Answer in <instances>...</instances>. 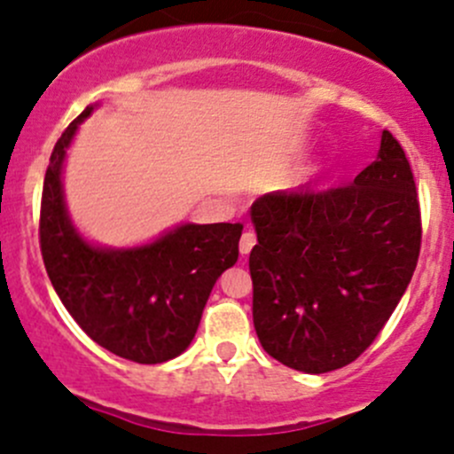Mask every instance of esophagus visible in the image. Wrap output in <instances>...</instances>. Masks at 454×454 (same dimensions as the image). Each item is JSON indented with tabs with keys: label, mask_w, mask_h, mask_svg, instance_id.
Instances as JSON below:
<instances>
[{
	"label": "esophagus",
	"mask_w": 454,
	"mask_h": 454,
	"mask_svg": "<svg viewBox=\"0 0 454 454\" xmlns=\"http://www.w3.org/2000/svg\"><path fill=\"white\" fill-rule=\"evenodd\" d=\"M254 243H256V237H254V232L252 231H246L241 235V241H239V252L243 256H247L252 252V247H254Z\"/></svg>",
	"instance_id": "34e87169"
}]
</instances>
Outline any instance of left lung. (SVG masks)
Masks as SVG:
<instances>
[{
	"instance_id": "1",
	"label": "left lung",
	"mask_w": 454,
	"mask_h": 454,
	"mask_svg": "<svg viewBox=\"0 0 454 454\" xmlns=\"http://www.w3.org/2000/svg\"><path fill=\"white\" fill-rule=\"evenodd\" d=\"M250 217L259 241L252 317L263 350L304 374L352 364L418 263V193L400 143L383 130L376 160L350 187L263 195Z\"/></svg>"
}]
</instances>
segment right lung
I'll use <instances>...</instances> for the list:
<instances>
[{
  "label": "right lung",
  "mask_w": 454,
  "mask_h": 454,
  "mask_svg": "<svg viewBox=\"0 0 454 454\" xmlns=\"http://www.w3.org/2000/svg\"><path fill=\"white\" fill-rule=\"evenodd\" d=\"M90 104L63 132L47 167L41 252L47 276L84 333L121 359L163 364L193 341L219 276L239 259L241 223H178L141 246H99L65 200V160Z\"/></svg>",
  "instance_id": "1"
}]
</instances>
